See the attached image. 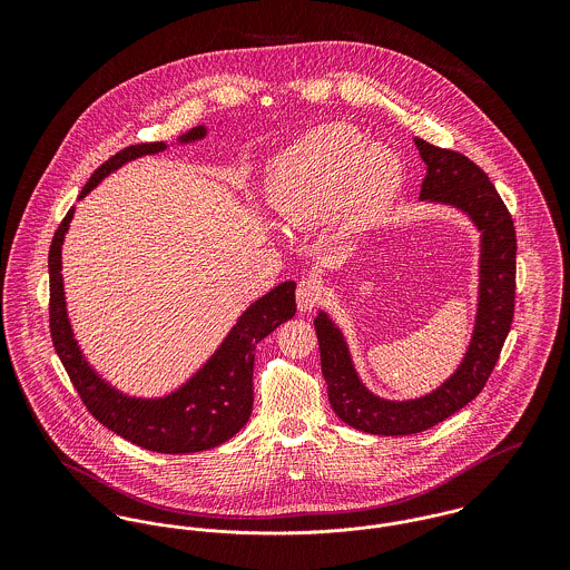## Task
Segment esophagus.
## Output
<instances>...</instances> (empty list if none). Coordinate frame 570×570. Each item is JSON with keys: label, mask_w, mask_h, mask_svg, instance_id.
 Wrapping results in <instances>:
<instances>
[{"label": "esophagus", "mask_w": 570, "mask_h": 570, "mask_svg": "<svg viewBox=\"0 0 570 570\" xmlns=\"http://www.w3.org/2000/svg\"><path fill=\"white\" fill-rule=\"evenodd\" d=\"M325 296V289L321 285V281L316 278H303L298 283V289H296V303H298V309L301 312H307V309H314Z\"/></svg>", "instance_id": "34e87169"}]
</instances>
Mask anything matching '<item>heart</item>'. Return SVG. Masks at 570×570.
<instances>
[{"instance_id":"obj_1","label":"heart","mask_w":570,"mask_h":570,"mask_svg":"<svg viewBox=\"0 0 570 570\" xmlns=\"http://www.w3.org/2000/svg\"><path fill=\"white\" fill-rule=\"evenodd\" d=\"M402 164L366 145L351 125H325L281 154L267 170L265 199L289 228H312L333 210L346 226L373 219L400 190Z\"/></svg>"}]
</instances>
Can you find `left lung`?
Returning a JSON list of instances; mask_svg holds the SVG:
<instances>
[{
    "instance_id": "1",
    "label": "left lung",
    "mask_w": 570,
    "mask_h": 570,
    "mask_svg": "<svg viewBox=\"0 0 570 570\" xmlns=\"http://www.w3.org/2000/svg\"><path fill=\"white\" fill-rule=\"evenodd\" d=\"M414 145L428 166L421 199L445 202L465 210L483 233L481 303L474 337L461 368L432 395L402 404L373 397L360 384L340 331L325 314L316 318L326 393L335 414L355 430L384 436L423 432L468 406L488 384L515 307V228L495 186L468 156L421 138H414Z\"/></svg>"
}]
</instances>
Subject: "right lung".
Listing matches in <instances>:
<instances>
[{"instance_id": "right-lung-1", "label": "right lung", "mask_w": 570, "mask_h": 570, "mask_svg": "<svg viewBox=\"0 0 570 570\" xmlns=\"http://www.w3.org/2000/svg\"><path fill=\"white\" fill-rule=\"evenodd\" d=\"M206 129L195 127L181 140L204 138ZM164 142H140L120 149L107 163L100 164L79 197H85L105 175L134 158L164 151ZM75 208L59 224L50 254V335L55 351L75 384L82 406L111 432L122 439L163 454H186L210 450L235 436L252 412V371L254 348L274 328L296 314V283L287 281L258 298L230 335L224 340L210 362L177 393L166 400L142 402L131 400L109 389L82 360L66 314L63 278H61V245L68 233Z\"/></svg>"}]
</instances>
